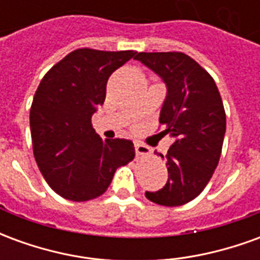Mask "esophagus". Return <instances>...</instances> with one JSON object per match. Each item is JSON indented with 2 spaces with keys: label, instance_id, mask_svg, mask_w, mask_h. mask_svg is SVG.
I'll return each mask as SVG.
<instances>
[{
  "label": "esophagus",
  "instance_id": "esophagus-1",
  "mask_svg": "<svg viewBox=\"0 0 260 260\" xmlns=\"http://www.w3.org/2000/svg\"><path fill=\"white\" fill-rule=\"evenodd\" d=\"M135 152L136 154L143 156V154H149V153H150V149L147 146H145V145H142V143H135Z\"/></svg>",
  "mask_w": 260,
  "mask_h": 260
}]
</instances>
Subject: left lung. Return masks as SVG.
<instances>
[{
	"label": "left lung",
	"instance_id": "obj_1",
	"mask_svg": "<svg viewBox=\"0 0 260 260\" xmlns=\"http://www.w3.org/2000/svg\"><path fill=\"white\" fill-rule=\"evenodd\" d=\"M135 59L158 75L167 94L160 111L161 135L174 138L166 158L167 184L146 198L161 206H181L199 195L217 167L225 113L214 80L184 53H139Z\"/></svg>",
	"mask_w": 260,
	"mask_h": 260
}]
</instances>
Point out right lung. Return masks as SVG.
<instances>
[{
	"instance_id": "1",
	"label": "right lung",
	"mask_w": 260,
	"mask_h": 260,
	"mask_svg": "<svg viewBox=\"0 0 260 260\" xmlns=\"http://www.w3.org/2000/svg\"><path fill=\"white\" fill-rule=\"evenodd\" d=\"M136 55L79 48L54 65L37 87L30 108L35 158L51 189L68 201L103 195L115 170L135 157L128 139L103 141L91 115L106 100L110 75Z\"/></svg>"
}]
</instances>
